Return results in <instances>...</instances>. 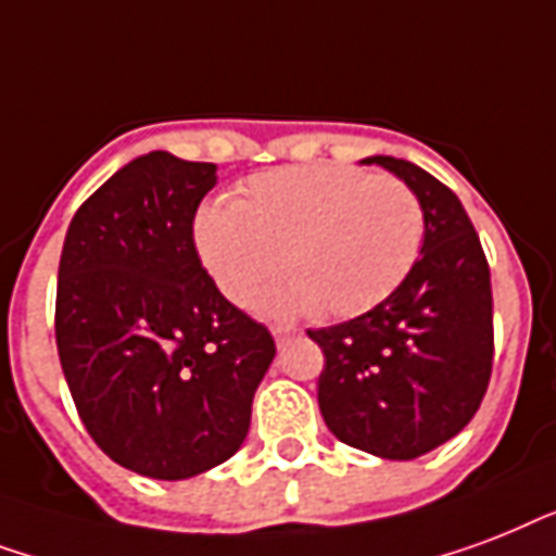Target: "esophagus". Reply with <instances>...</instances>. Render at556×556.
I'll return each mask as SVG.
<instances>
[{
	"label": "esophagus",
	"mask_w": 556,
	"mask_h": 556,
	"mask_svg": "<svg viewBox=\"0 0 556 556\" xmlns=\"http://www.w3.org/2000/svg\"><path fill=\"white\" fill-rule=\"evenodd\" d=\"M273 337H275V342H278V345H283V342H287V339L295 337V330H292V327L275 325V327H273Z\"/></svg>",
	"instance_id": "obj_1"
}]
</instances>
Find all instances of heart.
I'll return each instance as SVG.
<instances>
[{"mask_svg": "<svg viewBox=\"0 0 556 556\" xmlns=\"http://www.w3.org/2000/svg\"><path fill=\"white\" fill-rule=\"evenodd\" d=\"M426 217L403 179L342 165L275 167L252 176L240 200H211L193 217V247L217 290L247 304L354 318L389 299L424 247Z\"/></svg>", "mask_w": 556, "mask_h": 556, "instance_id": "b5f03b06", "label": "heart"}]
</instances>
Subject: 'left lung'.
<instances>
[{
  "label": "left lung",
  "mask_w": 556,
  "mask_h": 556,
  "mask_svg": "<svg viewBox=\"0 0 556 556\" xmlns=\"http://www.w3.org/2000/svg\"><path fill=\"white\" fill-rule=\"evenodd\" d=\"M424 205V255L363 316L307 330L321 348L318 408L363 453L412 462L462 432L493 371L490 266L462 200L406 159L371 156Z\"/></svg>",
  "instance_id": "8db88e82"
}]
</instances>
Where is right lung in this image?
Wrapping results in <instances>:
<instances>
[{
  "label": "right lung",
  "mask_w": 556,
  "mask_h": 556,
  "mask_svg": "<svg viewBox=\"0 0 556 556\" xmlns=\"http://www.w3.org/2000/svg\"><path fill=\"white\" fill-rule=\"evenodd\" d=\"M217 165L132 159L68 223L54 333L77 415L115 464L200 476L238 453L275 339L205 273L193 217Z\"/></svg>",
  "instance_id": "1"
}]
</instances>
